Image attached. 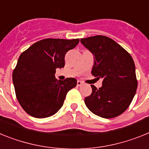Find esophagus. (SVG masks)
<instances>
[{
  "label": "esophagus",
  "instance_id": "esophagus-1",
  "mask_svg": "<svg viewBox=\"0 0 149 149\" xmlns=\"http://www.w3.org/2000/svg\"><path fill=\"white\" fill-rule=\"evenodd\" d=\"M82 84H83V82H82V81H80V80H78V81H77V86H81Z\"/></svg>",
  "mask_w": 149,
  "mask_h": 149
}]
</instances>
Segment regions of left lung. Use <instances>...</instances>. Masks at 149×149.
Listing matches in <instances>:
<instances>
[{
	"mask_svg": "<svg viewBox=\"0 0 149 149\" xmlns=\"http://www.w3.org/2000/svg\"><path fill=\"white\" fill-rule=\"evenodd\" d=\"M80 41L94 55L92 75L103 79L101 88L91 85L92 93L85 98V105L91 112L104 118L120 116L131 103L138 85L131 55L106 36H94Z\"/></svg>",
	"mask_w": 149,
	"mask_h": 149,
	"instance_id": "8db88e82",
	"label": "left lung"
}]
</instances>
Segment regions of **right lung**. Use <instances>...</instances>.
<instances>
[{
    "instance_id": "add662e5",
    "label": "right lung",
    "mask_w": 149,
    "mask_h": 149,
    "mask_svg": "<svg viewBox=\"0 0 149 149\" xmlns=\"http://www.w3.org/2000/svg\"><path fill=\"white\" fill-rule=\"evenodd\" d=\"M79 42V39H43L21 54L13 82L18 101L28 115L43 118L61 108L67 92L76 87L77 81L75 78L58 80L55 70L64 67L66 53Z\"/></svg>"
}]
</instances>
